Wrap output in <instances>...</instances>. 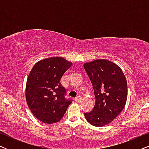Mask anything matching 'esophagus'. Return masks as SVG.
<instances>
[{"instance_id": "34e87169", "label": "esophagus", "mask_w": 149, "mask_h": 149, "mask_svg": "<svg viewBox=\"0 0 149 149\" xmlns=\"http://www.w3.org/2000/svg\"><path fill=\"white\" fill-rule=\"evenodd\" d=\"M74 100L76 102H79L81 100V96L80 95H78V96H77L76 97H75Z\"/></svg>"}]
</instances>
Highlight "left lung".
<instances>
[{"label":"left lung","instance_id":"1","mask_svg":"<svg viewBox=\"0 0 149 149\" xmlns=\"http://www.w3.org/2000/svg\"><path fill=\"white\" fill-rule=\"evenodd\" d=\"M92 84L95 106L85 119L91 125L102 127L123 111L127 97V83L119 66L108 60L97 59L83 64Z\"/></svg>","mask_w":149,"mask_h":149}]
</instances>
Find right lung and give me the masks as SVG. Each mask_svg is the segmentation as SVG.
Returning <instances> with one entry per match:
<instances>
[{"label":"right lung","mask_w":149,"mask_h":149,"mask_svg":"<svg viewBox=\"0 0 149 149\" xmlns=\"http://www.w3.org/2000/svg\"><path fill=\"white\" fill-rule=\"evenodd\" d=\"M72 63L62 57L38 61L28 74L26 99L30 111L42 123L61 120L72 100L66 99V89L60 83L63 74Z\"/></svg>","instance_id":"obj_1"}]
</instances>
